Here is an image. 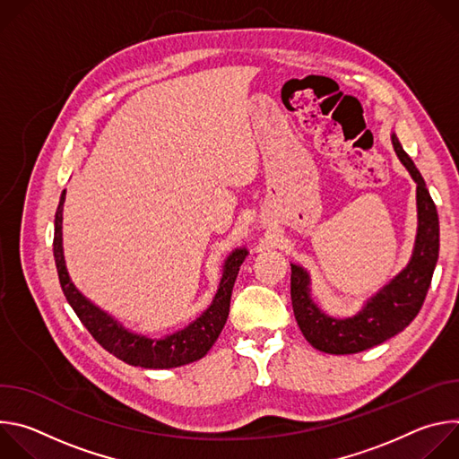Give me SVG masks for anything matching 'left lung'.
Wrapping results in <instances>:
<instances>
[{"label":"left lung","mask_w":459,"mask_h":459,"mask_svg":"<svg viewBox=\"0 0 459 459\" xmlns=\"http://www.w3.org/2000/svg\"><path fill=\"white\" fill-rule=\"evenodd\" d=\"M392 145L418 183V238L411 264L354 317L325 316L310 299L308 274L296 265L290 274V298L296 321L307 342L326 354H356L402 333L418 316L427 298L439 254V220L425 179L392 134Z\"/></svg>","instance_id":"1"}]
</instances>
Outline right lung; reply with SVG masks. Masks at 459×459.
Instances as JSON below:
<instances>
[{"label": "right lung", "instance_id": "add662e5", "mask_svg": "<svg viewBox=\"0 0 459 459\" xmlns=\"http://www.w3.org/2000/svg\"><path fill=\"white\" fill-rule=\"evenodd\" d=\"M63 202H65V190L61 192L59 205L56 211L54 220V259L56 269L61 283V290L74 308L80 321L85 325V329L91 333V336L110 354L119 358L121 361L134 365V367H145V368H172L179 365L192 363L195 359L204 358L218 336L221 334L223 326L229 317L230 308V296L232 287L236 281V276L239 273V267L247 255L245 248L234 250L223 269V278L220 283V289L214 296L212 305L198 317L194 323H190L186 329L167 336L165 340H151L145 336L130 334L126 333L121 325H117L110 316H107L103 310H100L96 305H92L89 299H85L80 290L73 285L67 269H65L63 259V247H61V221H63Z\"/></svg>", "mask_w": 459, "mask_h": 459}]
</instances>
